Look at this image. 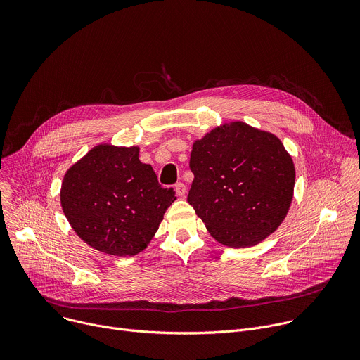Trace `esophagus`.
I'll return each mask as SVG.
<instances>
[{
	"mask_svg": "<svg viewBox=\"0 0 360 360\" xmlns=\"http://www.w3.org/2000/svg\"><path fill=\"white\" fill-rule=\"evenodd\" d=\"M175 191H176V195H178L179 198H184L185 193H186V186H185V184H182V182L176 184V185H175Z\"/></svg>",
	"mask_w": 360,
	"mask_h": 360,
	"instance_id": "34e87169",
	"label": "esophagus"
}]
</instances>
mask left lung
<instances>
[{"mask_svg":"<svg viewBox=\"0 0 360 360\" xmlns=\"http://www.w3.org/2000/svg\"><path fill=\"white\" fill-rule=\"evenodd\" d=\"M188 202L222 245L262 242L283 222L295 165L281 139L242 121L214 128L192 145Z\"/></svg>","mask_w":360,"mask_h":360,"instance_id":"1","label":"left lung"}]
</instances>
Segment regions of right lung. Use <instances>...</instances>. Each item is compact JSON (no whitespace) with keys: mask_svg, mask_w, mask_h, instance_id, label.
<instances>
[{"mask_svg":"<svg viewBox=\"0 0 360 360\" xmlns=\"http://www.w3.org/2000/svg\"><path fill=\"white\" fill-rule=\"evenodd\" d=\"M61 207L75 233L94 249L114 256L143 250L176 199L138 146L99 143L64 175Z\"/></svg>","mask_w":360,"mask_h":360,"instance_id":"obj_1","label":"right lung"}]
</instances>
